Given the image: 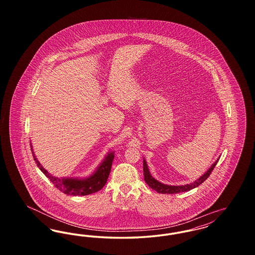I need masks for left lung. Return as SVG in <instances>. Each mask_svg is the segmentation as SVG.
<instances>
[{"label":"left lung","instance_id":"obj_1","mask_svg":"<svg viewBox=\"0 0 255 255\" xmlns=\"http://www.w3.org/2000/svg\"><path fill=\"white\" fill-rule=\"evenodd\" d=\"M219 159H217L209 169L206 171V173L200 177L198 180H196L195 182L190 183V184H184V185H167V184H163L161 182H158L157 180H155L148 169L147 163H146L145 159H143V175H144V181L146 183L155 191H157L158 193L161 194H176V193H180V192H185V191H189L191 189H193L195 187L199 186L200 184H202L203 182L206 181V179L210 176L211 172L214 169V167L216 166Z\"/></svg>","mask_w":255,"mask_h":255}]
</instances>
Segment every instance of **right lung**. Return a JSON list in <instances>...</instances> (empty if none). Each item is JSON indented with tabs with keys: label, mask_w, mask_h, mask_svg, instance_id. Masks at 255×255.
<instances>
[{
	"label": "right lung",
	"mask_w": 255,
	"mask_h": 255,
	"mask_svg": "<svg viewBox=\"0 0 255 255\" xmlns=\"http://www.w3.org/2000/svg\"><path fill=\"white\" fill-rule=\"evenodd\" d=\"M32 151V149H31ZM33 158L37 163V166L41 170L53 185L58 188L61 192L72 196H86V195L96 193L102 189V187L107 182L109 177L110 171L112 168L113 160L115 158L114 152H110L104 158L101 164L98 166L96 172L86 179H77V178H57L52 176L47 170L45 169L40 162L37 160L33 152Z\"/></svg>",
	"instance_id": "obj_1"
}]
</instances>
